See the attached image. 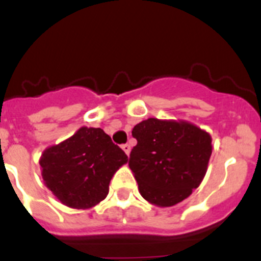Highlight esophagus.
<instances>
[{"instance_id":"34e87169","label":"esophagus","mask_w":261,"mask_h":261,"mask_svg":"<svg viewBox=\"0 0 261 261\" xmlns=\"http://www.w3.org/2000/svg\"><path fill=\"white\" fill-rule=\"evenodd\" d=\"M123 150L125 151V154H126V155L129 156V154H130V145H128V144L123 145Z\"/></svg>"}]
</instances>
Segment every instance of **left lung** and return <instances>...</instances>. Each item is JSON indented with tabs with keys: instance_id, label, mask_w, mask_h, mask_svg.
<instances>
[{
	"instance_id": "obj_1",
	"label": "left lung",
	"mask_w": 261,
	"mask_h": 261,
	"mask_svg": "<svg viewBox=\"0 0 261 261\" xmlns=\"http://www.w3.org/2000/svg\"><path fill=\"white\" fill-rule=\"evenodd\" d=\"M137 145L129 168L147 202L167 208L186 200L201 184L212 155V137L186 120L149 117L133 128Z\"/></svg>"
}]
</instances>
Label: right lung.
I'll use <instances>...</instances> for the list:
<instances>
[{
	"label": "right lung",
	"mask_w": 261,
	"mask_h": 261,
	"mask_svg": "<svg viewBox=\"0 0 261 261\" xmlns=\"http://www.w3.org/2000/svg\"><path fill=\"white\" fill-rule=\"evenodd\" d=\"M128 156L100 128L81 126L77 132L41 153V176L61 204L90 209L107 197L115 172Z\"/></svg>",
	"instance_id": "obj_1"
}]
</instances>
